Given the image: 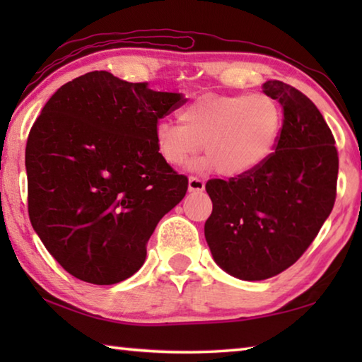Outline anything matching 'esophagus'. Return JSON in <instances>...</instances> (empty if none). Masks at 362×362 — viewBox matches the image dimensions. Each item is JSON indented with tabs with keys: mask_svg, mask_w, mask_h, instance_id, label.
<instances>
[{
	"mask_svg": "<svg viewBox=\"0 0 362 362\" xmlns=\"http://www.w3.org/2000/svg\"><path fill=\"white\" fill-rule=\"evenodd\" d=\"M204 182L198 179V177H189L188 179V192L189 193H199L204 189Z\"/></svg>",
	"mask_w": 362,
	"mask_h": 362,
	"instance_id": "34e87169",
	"label": "esophagus"
}]
</instances>
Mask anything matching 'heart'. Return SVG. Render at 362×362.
<instances>
[{
    "mask_svg": "<svg viewBox=\"0 0 362 362\" xmlns=\"http://www.w3.org/2000/svg\"><path fill=\"white\" fill-rule=\"evenodd\" d=\"M180 124L158 121L153 144L170 168H183L201 151V169L223 177H241L273 155L283 131L284 113L272 95L203 94L179 112Z\"/></svg>",
    "mask_w": 362,
    "mask_h": 362,
    "instance_id": "1",
    "label": "heart"
}]
</instances>
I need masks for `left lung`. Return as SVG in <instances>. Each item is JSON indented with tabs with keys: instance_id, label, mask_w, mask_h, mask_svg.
<instances>
[{
	"instance_id": "8db88e82",
	"label": "left lung",
	"mask_w": 362,
	"mask_h": 362,
	"mask_svg": "<svg viewBox=\"0 0 362 362\" xmlns=\"http://www.w3.org/2000/svg\"><path fill=\"white\" fill-rule=\"evenodd\" d=\"M263 93L283 107L274 153L252 173L212 179L204 236L217 265L238 279L262 281L293 265L332 212L339 153L308 97L278 79Z\"/></svg>"
}]
</instances>
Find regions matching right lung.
Listing matches in <instances>:
<instances>
[{"label":"right lung","mask_w":362,"mask_h":362,"mask_svg":"<svg viewBox=\"0 0 362 362\" xmlns=\"http://www.w3.org/2000/svg\"><path fill=\"white\" fill-rule=\"evenodd\" d=\"M182 103L108 71L75 78L47 100L25 148L28 216L65 272L108 286L144 265L158 222L188 188L153 144L156 122Z\"/></svg>","instance_id":"1"}]
</instances>
